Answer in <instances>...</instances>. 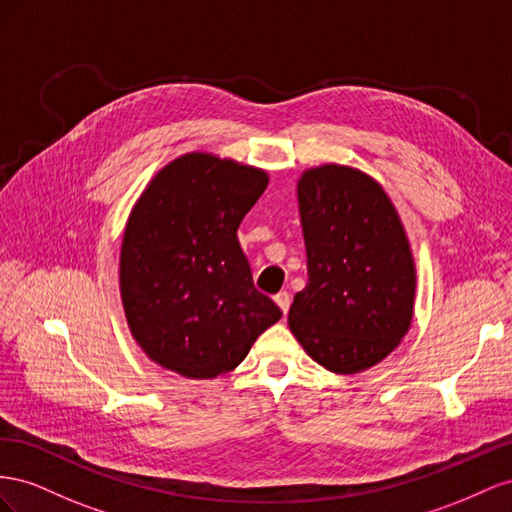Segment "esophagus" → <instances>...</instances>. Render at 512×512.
<instances>
[{
	"mask_svg": "<svg viewBox=\"0 0 512 512\" xmlns=\"http://www.w3.org/2000/svg\"><path fill=\"white\" fill-rule=\"evenodd\" d=\"M274 302L279 304V309L283 311V315H287V311H289V304H291V296L287 294V291H279V294L274 296Z\"/></svg>",
	"mask_w": 512,
	"mask_h": 512,
	"instance_id": "34e87169",
	"label": "esophagus"
}]
</instances>
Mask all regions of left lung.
<instances>
[{"label": "left lung", "mask_w": 512, "mask_h": 512, "mask_svg": "<svg viewBox=\"0 0 512 512\" xmlns=\"http://www.w3.org/2000/svg\"><path fill=\"white\" fill-rule=\"evenodd\" d=\"M309 283L289 328L321 367L352 375L382 362L410 330L416 268L390 197L371 175L321 165L298 180Z\"/></svg>", "instance_id": "8db88e82"}]
</instances>
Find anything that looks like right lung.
Returning a JSON list of instances; mask_svg holds the SVG:
<instances>
[{"instance_id": "right-lung-1", "label": "right lung", "mask_w": 512, "mask_h": 512, "mask_svg": "<svg viewBox=\"0 0 512 512\" xmlns=\"http://www.w3.org/2000/svg\"><path fill=\"white\" fill-rule=\"evenodd\" d=\"M268 173L191 152L160 169L126 223L120 294L128 328L160 367L229 373L281 309L253 285L238 227Z\"/></svg>"}]
</instances>
